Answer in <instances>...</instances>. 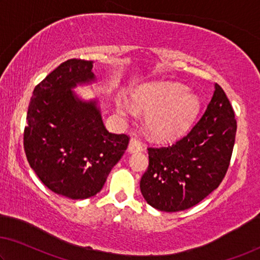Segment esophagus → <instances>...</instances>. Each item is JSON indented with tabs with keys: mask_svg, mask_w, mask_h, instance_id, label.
Here are the masks:
<instances>
[{
	"mask_svg": "<svg viewBox=\"0 0 260 260\" xmlns=\"http://www.w3.org/2000/svg\"><path fill=\"white\" fill-rule=\"evenodd\" d=\"M143 149L142 147V143L137 140V139H131L129 141V145H128V153H135V152H141Z\"/></svg>",
	"mask_w": 260,
	"mask_h": 260,
	"instance_id": "obj_1",
	"label": "esophagus"
}]
</instances>
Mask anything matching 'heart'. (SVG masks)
I'll return each mask as SVG.
<instances>
[{
  "mask_svg": "<svg viewBox=\"0 0 260 260\" xmlns=\"http://www.w3.org/2000/svg\"><path fill=\"white\" fill-rule=\"evenodd\" d=\"M133 105L146 112V126L157 139H173L188 128L200 111V99L183 85H147L133 95ZM118 111L129 114L133 107L119 102Z\"/></svg>",
  "mask_w": 260,
  "mask_h": 260,
  "instance_id": "heart-1",
  "label": "heart"
}]
</instances>
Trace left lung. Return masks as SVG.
<instances>
[{
  "label": "left lung",
  "instance_id": "1",
  "mask_svg": "<svg viewBox=\"0 0 260 260\" xmlns=\"http://www.w3.org/2000/svg\"><path fill=\"white\" fill-rule=\"evenodd\" d=\"M237 122L223 88L215 91L191 131L173 145L148 148L149 166L140 181L147 203L176 212L200 203L220 184L229 168Z\"/></svg>",
  "mask_w": 260,
  "mask_h": 260
}]
</instances>
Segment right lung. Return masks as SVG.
Masks as SVG:
<instances>
[{
	"mask_svg": "<svg viewBox=\"0 0 260 260\" xmlns=\"http://www.w3.org/2000/svg\"><path fill=\"white\" fill-rule=\"evenodd\" d=\"M93 61L69 59L45 77L31 96L24 150L50 190L71 200L98 193L128 146L126 134L106 129L96 99L73 91L95 81Z\"/></svg>",
	"mask_w": 260,
	"mask_h": 260,
	"instance_id": "1",
	"label": "right lung"
}]
</instances>
